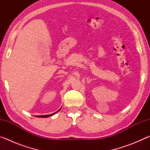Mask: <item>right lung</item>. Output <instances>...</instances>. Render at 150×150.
<instances>
[{"label": "right lung", "mask_w": 150, "mask_h": 150, "mask_svg": "<svg viewBox=\"0 0 150 150\" xmlns=\"http://www.w3.org/2000/svg\"><path fill=\"white\" fill-rule=\"evenodd\" d=\"M61 108H60V109H61ZM60 109H59V110H58L57 112H55L52 114V115H40V116H38V117H40V118H47V117H49V116H51L54 115H55V113H57V112H59V111L60 110Z\"/></svg>", "instance_id": "1"}]
</instances>
